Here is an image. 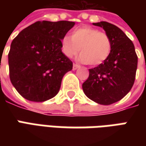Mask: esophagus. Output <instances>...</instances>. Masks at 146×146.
Masks as SVG:
<instances>
[{
	"label": "esophagus",
	"instance_id": "1",
	"mask_svg": "<svg viewBox=\"0 0 146 146\" xmlns=\"http://www.w3.org/2000/svg\"><path fill=\"white\" fill-rule=\"evenodd\" d=\"M79 67H80V66L78 64H76V63L73 64V70H76V69H78Z\"/></svg>",
	"mask_w": 146,
	"mask_h": 146
}]
</instances>
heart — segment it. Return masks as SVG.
Wrapping results in <instances>:
<instances>
[{
    "instance_id": "1",
    "label": "heart",
    "mask_w": 146,
    "mask_h": 146,
    "mask_svg": "<svg viewBox=\"0 0 146 146\" xmlns=\"http://www.w3.org/2000/svg\"><path fill=\"white\" fill-rule=\"evenodd\" d=\"M62 51L71 58L79 53V60L90 66H98L109 58L112 42L110 37L97 28L84 26L75 29L71 36H65L61 41Z\"/></svg>"
}]
</instances>
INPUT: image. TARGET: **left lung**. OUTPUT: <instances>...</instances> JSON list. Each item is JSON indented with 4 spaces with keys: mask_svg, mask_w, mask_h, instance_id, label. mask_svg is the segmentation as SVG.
Wrapping results in <instances>:
<instances>
[{
    "mask_svg": "<svg viewBox=\"0 0 146 146\" xmlns=\"http://www.w3.org/2000/svg\"><path fill=\"white\" fill-rule=\"evenodd\" d=\"M93 24L102 27L110 37L112 49L102 64L89 69L88 78L82 88L92 101L110 105L124 98L133 86L137 55L132 40L118 27L107 22Z\"/></svg>",
    "mask_w": 146,
    "mask_h": 146,
    "instance_id": "8db88e82",
    "label": "left lung"
}]
</instances>
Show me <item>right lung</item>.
<instances>
[{"label":"right lung","instance_id":"add662e5","mask_svg":"<svg viewBox=\"0 0 146 146\" xmlns=\"http://www.w3.org/2000/svg\"><path fill=\"white\" fill-rule=\"evenodd\" d=\"M75 25L69 21H38L13 40L8 54L9 79L22 97L41 102L55 97L73 63L61 41Z\"/></svg>","mask_w":146,"mask_h":146}]
</instances>
